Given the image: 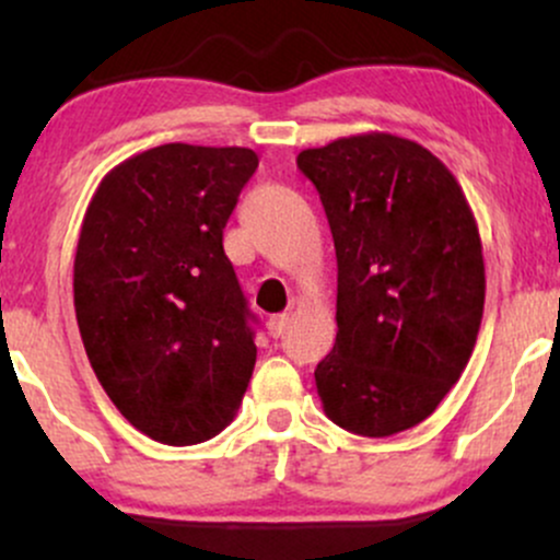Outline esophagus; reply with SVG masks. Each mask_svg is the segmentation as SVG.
<instances>
[{
    "label": "esophagus",
    "mask_w": 560,
    "mask_h": 560,
    "mask_svg": "<svg viewBox=\"0 0 560 560\" xmlns=\"http://www.w3.org/2000/svg\"><path fill=\"white\" fill-rule=\"evenodd\" d=\"M287 324H289L287 313H279V316H271L266 320V329H268V334H271V337H281V334H284V329H287Z\"/></svg>",
    "instance_id": "34e87169"
}]
</instances>
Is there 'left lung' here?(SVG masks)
Listing matches in <instances>:
<instances>
[{"mask_svg": "<svg viewBox=\"0 0 560 560\" xmlns=\"http://www.w3.org/2000/svg\"><path fill=\"white\" fill-rule=\"evenodd\" d=\"M337 249V342L318 363L326 416L389 436L434 413L464 374L485 313V258L464 189L392 133L302 150Z\"/></svg>", "mask_w": 560, "mask_h": 560, "instance_id": "8db88e82", "label": "left lung"}]
</instances>
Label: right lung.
Masks as SVG:
<instances>
[{"instance_id":"add662e5","label":"right lung","mask_w":560,"mask_h":560,"mask_svg":"<svg viewBox=\"0 0 560 560\" xmlns=\"http://www.w3.org/2000/svg\"><path fill=\"white\" fill-rule=\"evenodd\" d=\"M255 168L247 147L163 144L115 165L83 215L73 302L89 363L163 445L223 432L253 376L255 316L223 229Z\"/></svg>"}]
</instances>
